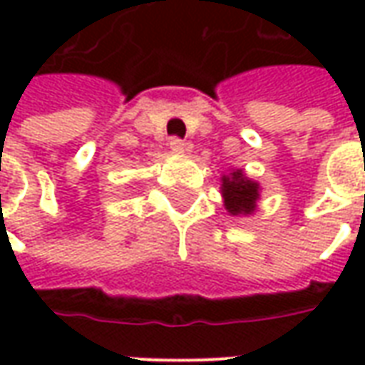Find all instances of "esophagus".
<instances>
[{"instance_id": "1", "label": "esophagus", "mask_w": 365, "mask_h": 365, "mask_svg": "<svg viewBox=\"0 0 365 365\" xmlns=\"http://www.w3.org/2000/svg\"><path fill=\"white\" fill-rule=\"evenodd\" d=\"M170 148H172V152H175V154H182V152L187 150V143L182 140V138H178V136H172V138H170Z\"/></svg>"}]
</instances>
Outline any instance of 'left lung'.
Returning a JSON list of instances; mask_svg holds the SVG:
<instances>
[{"label": "left lung", "mask_w": 365, "mask_h": 365, "mask_svg": "<svg viewBox=\"0 0 365 365\" xmlns=\"http://www.w3.org/2000/svg\"><path fill=\"white\" fill-rule=\"evenodd\" d=\"M222 197L230 215H250L258 199V183L245 178L242 170L222 178Z\"/></svg>", "instance_id": "8db88e82"}]
</instances>
